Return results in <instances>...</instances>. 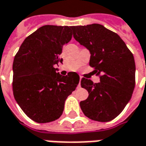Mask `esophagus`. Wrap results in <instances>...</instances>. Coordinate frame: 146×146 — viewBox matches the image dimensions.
<instances>
[{
  "label": "esophagus",
  "mask_w": 146,
  "mask_h": 146,
  "mask_svg": "<svg viewBox=\"0 0 146 146\" xmlns=\"http://www.w3.org/2000/svg\"><path fill=\"white\" fill-rule=\"evenodd\" d=\"M81 80H82V76H80V84H79V85H78L79 87H80V82H81Z\"/></svg>",
  "instance_id": "1"
}]
</instances>
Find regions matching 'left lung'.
I'll return each instance as SVG.
<instances>
[{
  "label": "left lung",
  "instance_id": "obj_1",
  "mask_svg": "<svg viewBox=\"0 0 146 146\" xmlns=\"http://www.w3.org/2000/svg\"><path fill=\"white\" fill-rule=\"evenodd\" d=\"M75 39L90 51V66L95 67L100 83L83 78L81 87L88 97L80 104L86 116L108 122L125 108L135 87L134 58L125 42L116 33L100 24L72 26Z\"/></svg>",
  "mask_w": 146,
  "mask_h": 146
}]
</instances>
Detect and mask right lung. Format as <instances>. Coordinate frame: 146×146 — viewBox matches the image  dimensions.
I'll return each mask as SVG.
<instances>
[{"label":"right lung","mask_w":146,"mask_h":146,"mask_svg":"<svg viewBox=\"0 0 146 146\" xmlns=\"http://www.w3.org/2000/svg\"><path fill=\"white\" fill-rule=\"evenodd\" d=\"M72 26L46 25L28 36L13 63V92L17 103L31 120L48 123L58 119L64 104L80 82L76 72L62 76V46L72 38Z\"/></svg>","instance_id":"add662e5"}]
</instances>
